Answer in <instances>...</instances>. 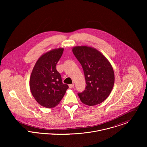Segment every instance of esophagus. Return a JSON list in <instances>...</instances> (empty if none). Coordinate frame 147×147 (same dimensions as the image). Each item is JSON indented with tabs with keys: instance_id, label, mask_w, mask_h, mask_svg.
Masks as SVG:
<instances>
[{
	"instance_id": "esophagus-1",
	"label": "esophagus",
	"mask_w": 147,
	"mask_h": 147,
	"mask_svg": "<svg viewBox=\"0 0 147 147\" xmlns=\"http://www.w3.org/2000/svg\"><path fill=\"white\" fill-rule=\"evenodd\" d=\"M74 84H69V88H74Z\"/></svg>"
}]
</instances>
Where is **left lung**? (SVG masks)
Masks as SVG:
<instances>
[{"label": "left lung", "instance_id": "left-lung-1", "mask_svg": "<svg viewBox=\"0 0 147 147\" xmlns=\"http://www.w3.org/2000/svg\"><path fill=\"white\" fill-rule=\"evenodd\" d=\"M72 52L82 65L86 84L84 92L78 93L81 101L88 106L102 103L114 84L111 64L100 51L90 46H75Z\"/></svg>", "mask_w": 147, "mask_h": 147}]
</instances>
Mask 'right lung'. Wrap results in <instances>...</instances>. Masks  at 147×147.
<instances>
[{"instance_id":"right-lung-1","label":"right lung","mask_w":147,"mask_h":147,"mask_svg":"<svg viewBox=\"0 0 147 147\" xmlns=\"http://www.w3.org/2000/svg\"><path fill=\"white\" fill-rule=\"evenodd\" d=\"M63 50V48H58L42 54L31 73L30 92L36 101L45 107L56 106L68 88V85L63 84L61 76L56 69Z\"/></svg>"}]
</instances>
